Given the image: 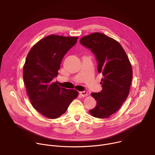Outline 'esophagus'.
I'll return each instance as SVG.
<instances>
[{"mask_svg": "<svg viewBox=\"0 0 155 155\" xmlns=\"http://www.w3.org/2000/svg\"><path fill=\"white\" fill-rule=\"evenodd\" d=\"M82 96V97H86L87 96V91H81L79 93Z\"/></svg>", "mask_w": 155, "mask_h": 155, "instance_id": "1", "label": "esophagus"}]
</instances>
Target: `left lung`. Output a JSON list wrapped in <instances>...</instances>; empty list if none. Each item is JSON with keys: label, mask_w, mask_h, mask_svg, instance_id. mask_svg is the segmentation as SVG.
Instances as JSON below:
<instances>
[{"label": "left lung", "mask_w": 155, "mask_h": 155, "mask_svg": "<svg viewBox=\"0 0 155 155\" xmlns=\"http://www.w3.org/2000/svg\"><path fill=\"white\" fill-rule=\"evenodd\" d=\"M80 43L94 53L98 72L103 76L102 90L91 94L97 105L90 113L96 118H108L119 110L129 95L132 78L131 64L120 43L102 33L84 36Z\"/></svg>", "instance_id": "obj_1"}]
</instances>
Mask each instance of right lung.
I'll return each instance as SVG.
<instances>
[{
  "label": "right lung",
  "mask_w": 155,
  "mask_h": 155,
  "mask_svg": "<svg viewBox=\"0 0 155 155\" xmlns=\"http://www.w3.org/2000/svg\"><path fill=\"white\" fill-rule=\"evenodd\" d=\"M77 37L50 35L40 40L28 53L23 66V79L32 106L43 116L55 119L65 114L78 97L75 90L61 87L53 78L65 53L77 43Z\"/></svg>",
  "instance_id": "obj_1"
}]
</instances>
